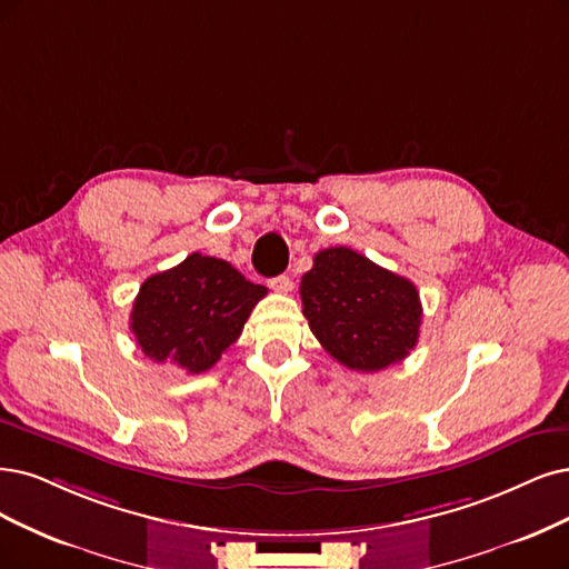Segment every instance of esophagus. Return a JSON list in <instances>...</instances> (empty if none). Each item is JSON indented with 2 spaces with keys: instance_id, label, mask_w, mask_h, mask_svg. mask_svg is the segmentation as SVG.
Masks as SVG:
<instances>
[{
  "instance_id": "obj_1",
  "label": "esophagus",
  "mask_w": 569,
  "mask_h": 569,
  "mask_svg": "<svg viewBox=\"0 0 569 569\" xmlns=\"http://www.w3.org/2000/svg\"><path fill=\"white\" fill-rule=\"evenodd\" d=\"M269 286H271V290H277V292H290L292 290V279L286 277V273H281V277H273L269 281Z\"/></svg>"
}]
</instances>
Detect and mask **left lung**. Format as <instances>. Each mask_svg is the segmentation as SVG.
Here are the masks:
<instances>
[{
  "label": "left lung",
  "instance_id": "8db88e82",
  "mask_svg": "<svg viewBox=\"0 0 569 569\" xmlns=\"http://www.w3.org/2000/svg\"><path fill=\"white\" fill-rule=\"evenodd\" d=\"M300 296L311 332L349 370H385L417 345L422 302L415 283L347 246L313 256Z\"/></svg>",
  "mask_w": 569,
  "mask_h": 569
}]
</instances>
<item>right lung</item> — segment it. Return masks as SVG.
I'll return each instance as SVG.
<instances>
[{
	"label": "right lung",
	"mask_w": 569,
	"mask_h": 569,
	"mask_svg": "<svg viewBox=\"0 0 569 569\" xmlns=\"http://www.w3.org/2000/svg\"><path fill=\"white\" fill-rule=\"evenodd\" d=\"M264 296V286L250 283L229 262L192 252L140 286L131 332L147 359L199 375L239 340Z\"/></svg>",
	"instance_id": "obj_1"
}]
</instances>
